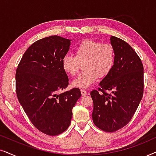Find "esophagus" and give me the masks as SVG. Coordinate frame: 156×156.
<instances>
[{
    "mask_svg": "<svg viewBox=\"0 0 156 156\" xmlns=\"http://www.w3.org/2000/svg\"><path fill=\"white\" fill-rule=\"evenodd\" d=\"M81 94H82V96H85L87 94V91L86 90H84V89H82L81 90Z\"/></svg>",
    "mask_w": 156,
    "mask_h": 156,
    "instance_id": "1",
    "label": "esophagus"
}]
</instances>
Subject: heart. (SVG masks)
<instances>
[{"instance_id": "1", "label": "heart", "mask_w": 156, "mask_h": 156, "mask_svg": "<svg viewBox=\"0 0 156 156\" xmlns=\"http://www.w3.org/2000/svg\"><path fill=\"white\" fill-rule=\"evenodd\" d=\"M115 55L110 44H102L93 40H85L74 50V56L66 55L62 59V67L68 75L74 76L83 64L84 72L72 81V85L79 89H87L100 77L111 72L114 64Z\"/></svg>"}]
</instances>
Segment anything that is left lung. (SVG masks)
Listing matches in <instances>:
<instances>
[{
	"label": "left lung",
	"instance_id": "left-lung-1",
	"mask_svg": "<svg viewBox=\"0 0 156 156\" xmlns=\"http://www.w3.org/2000/svg\"><path fill=\"white\" fill-rule=\"evenodd\" d=\"M115 59L111 72L90 94L94 102L93 122L102 131L114 132L133 116L144 94V66L133 48L114 36L110 37ZM108 90L111 94H107Z\"/></svg>",
	"mask_w": 156,
	"mask_h": 156
}]
</instances>
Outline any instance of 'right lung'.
I'll use <instances>...</instances> for the list:
<instances>
[{"label":"right lung","mask_w":156,"mask_h":156,"mask_svg":"<svg viewBox=\"0 0 156 156\" xmlns=\"http://www.w3.org/2000/svg\"><path fill=\"white\" fill-rule=\"evenodd\" d=\"M70 41L57 35L37 40L25 51L16 70L18 101L32 123L49 136L67 129L72 108L82 95L78 88L59 94L69 84L61 63Z\"/></svg>","instance_id":"1"}]
</instances>
